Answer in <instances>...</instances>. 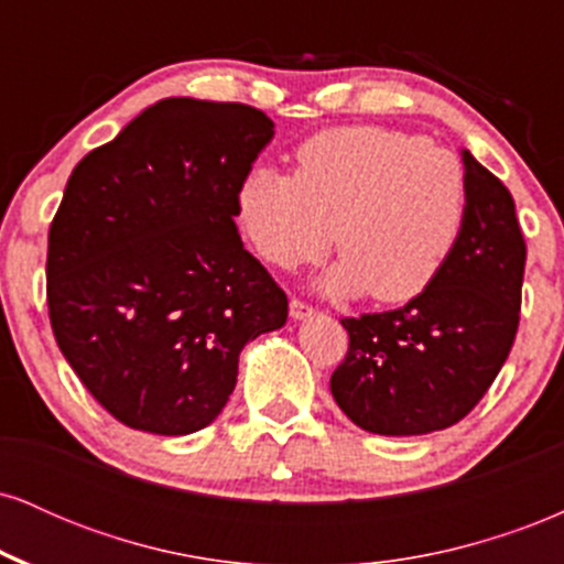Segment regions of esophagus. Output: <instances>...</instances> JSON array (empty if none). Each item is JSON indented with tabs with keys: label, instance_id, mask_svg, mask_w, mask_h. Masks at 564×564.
I'll list each match as a JSON object with an SVG mask.
<instances>
[{
	"label": "esophagus",
	"instance_id": "1",
	"mask_svg": "<svg viewBox=\"0 0 564 564\" xmlns=\"http://www.w3.org/2000/svg\"><path fill=\"white\" fill-rule=\"evenodd\" d=\"M289 315H291V321H304V318H313L315 310L310 307V304L300 302V300H291V304H289Z\"/></svg>",
	"mask_w": 564,
	"mask_h": 564
}]
</instances>
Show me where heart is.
Segmentation results:
<instances>
[{"label":"heart","mask_w":564,"mask_h":564,"mask_svg":"<svg viewBox=\"0 0 564 564\" xmlns=\"http://www.w3.org/2000/svg\"><path fill=\"white\" fill-rule=\"evenodd\" d=\"M467 217L456 153L419 134L339 127L296 151V174L257 166L238 187V223L264 262L294 270L328 249L332 296L381 304L419 296L440 275Z\"/></svg>","instance_id":"heart-1"}]
</instances>
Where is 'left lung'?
<instances>
[{"label":"left lung","instance_id":"left-lung-1","mask_svg":"<svg viewBox=\"0 0 564 564\" xmlns=\"http://www.w3.org/2000/svg\"><path fill=\"white\" fill-rule=\"evenodd\" d=\"M467 217L448 262L390 313L345 318L332 394L373 435H430L462 422L494 384L520 323L525 238L507 185L462 148Z\"/></svg>","mask_w":564,"mask_h":564}]
</instances>
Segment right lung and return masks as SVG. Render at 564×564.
I'll return each instance as SVG.
<instances>
[{"label": "right lung", "mask_w": 564, "mask_h": 564, "mask_svg": "<svg viewBox=\"0 0 564 564\" xmlns=\"http://www.w3.org/2000/svg\"><path fill=\"white\" fill-rule=\"evenodd\" d=\"M273 134L241 102L166 97L70 172L50 228V323L121 424L166 437L209 426L246 341L286 323V294L232 223Z\"/></svg>", "instance_id": "add662e5"}]
</instances>
